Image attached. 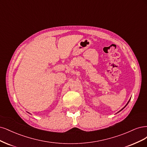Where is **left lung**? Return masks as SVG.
Listing matches in <instances>:
<instances>
[{
    "label": "left lung",
    "instance_id": "left-lung-1",
    "mask_svg": "<svg viewBox=\"0 0 147 147\" xmlns=\"http://www.w3.org/2000/svg\"><path fill=\"white\" fill-rule=\"evenodd\" d=\"M128 102H127V104H128ZM122 109H121V110H122Z\"/></svg>",
    "mask_w": 147,
    "mask_h": 147
}]
</instances>
